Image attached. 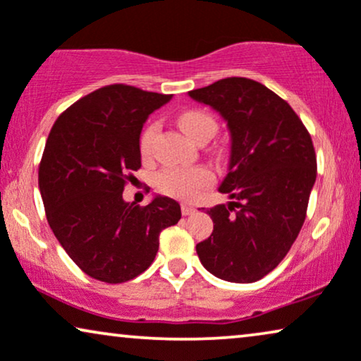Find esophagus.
Masks as SVG:
<instances>
[{"instance_id":"1","label":"esophagus","mask_w":361,"mask_h":361,"mask_svg":"<svg viewBox=\"0 0 361 361\" xmlns=\"http://www.w3.org/2000/svg\"><path fill=\"white\" fill-rule=\"evenodd\" d=\"M193 213H195L193 206H190V204H181V214H183V216H190V214H193Z\"/></svg>"}]
</instances>
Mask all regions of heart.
<instances>
[{"mask_svg": "<svg viewBox=\"0 0 361 361\" xmlns=\"http://www.w3.org/2000/svg\"><path fill=\"white\" fill-rule=\"evenodd\" d=\"M178 125L185 135L191 140L208 142L218 130V122L213 115L204 112V110H186L178 117ZM158 130V125L152 123L143 130L140 137V152L147 155L150 152L153 137ZM213 181V173L204 166H191V168H166L157 175L158 190L165 195L175 196L180 200H195L200 190L211 185Z\"/></svg>", "mask_w": 361, "mask_h": 361, "instance_id": "heart-1", "label": "heart"}]
</instances>
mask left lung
Segmentation results:
<instances>
[{"mask_svg":"<svg viewBox=\"0 0 361 361\" xmlns=\"http://www.w3.org/2000/svg\"><path fill=\"white\" fill-rule=\"evenodd\" d=\"M188 95L228 123V175L218 190L236 200L208 209L214 228L196 252L223 281L256 282L286 257L305 221L317 178L312 138L286 100L246 77Z\"/></svg>","mask_w":361,"mask_h":361,"instance_id":"8db88e82","label":"left lung"}]
</instances>
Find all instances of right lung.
I'll return each mask as SVG.
<instances>
[{
	"mask_svg": "<svg viewBox=\"0 0 361 361\" xmlns=\"http://www.w3.org/2000/svg\"><path fill=\"white\" fill-rule=\"evenodd\" d=\"M173 95L114 84L72 104L47 137L39 190L52 233L87 276L120 284L153 262L158 236L181 218L180 204L153 196L127 203L123 186L142 166L148 115Z\"/></svg>",
	"mask_w": 361,
	"mask_h": 361,
	"instance_id": "add662e5",
	"label": "right lung"
}]
</instances>
